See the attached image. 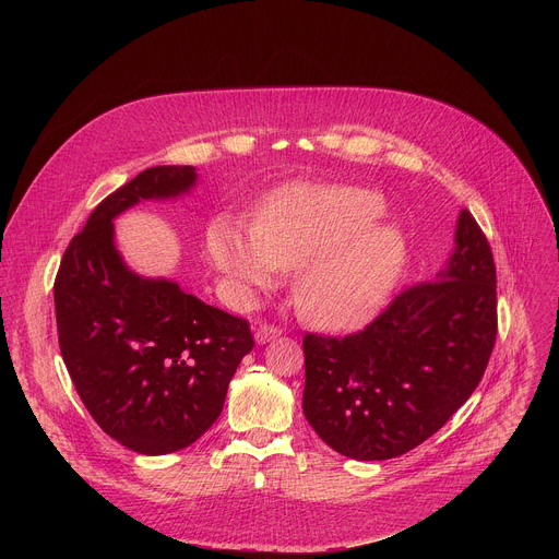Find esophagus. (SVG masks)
I'll return each instance as SVG.
<instances>
[{
    "label": "esophagus",
    "instance_id": "34e87169",
    "mask_svg": "<svg viewBox=\"0 0 559 559\" xmlns=\"http://www.w3.org/2000/svg\"><path fill=\"white\" fill-rule=\"evenodd\" d=\"M276 336H281V330L276 325H261L259 332H257V341L259 343H267V341H272Z\"/></svg>",
    "mask_w": 559,
    "mask_h": 559
}]
</instances>
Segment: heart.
<instances>
[{"mask_svg":"<svg viewBox=\"0 0 559 559\" xmlns=\"http://www.w3.org/2000/svg\"><path fill=\"white\" fill-rule=\"evenodd\" d=\"M382 214L380 197L367 190L289 186L267 199L252 234L214 221L207 250L243 296L274 285L276 270H298L294 302L302 318L345 330L371 318L409 265L407 234L378 223Z\"/></svg>","mask_w":559,"mask_h":559,"instance_id":"heart-1","label":"heart"}]
</instances>
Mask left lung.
Masks as SVG:
<instances>
[{
	"label": "left lung",
	"mask_w": 559,
	"mask_h": 559,
	"mask_svg": "<svg viewBox=\"0 0 559 559\" xmlns=\"http://www.w3.org/2000/svg\"><path fill=\"white\" fill-rule=\"evenodd\" d=\"M496 336L493 252L462 210L455 252L436 281L403 289L360 332L305 334L302 414L347 457L403 455L468 401Z\"/></svg>",
	"instance_id": "8db88e82"
}]
</instances>
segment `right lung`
Here are the masks:
<instances>
[{
	"label": "right lung",
	"instance_id": "1",
	"mask_svg": "<svg viewBox=\"0 0 559 559\" xmlns=\"http://www.w3.org/2000/svg\"><path fill=\"white\" fill-rule=\"evenodd\" d=\"M194 181L192 166L139 173L93 210L55 278L57 336L72 384L95 423L143 455L197 442L254 347L246 318L173 281L136 276L115 248L117 214L143 199L179 197Z\"/></svg>",
	"mask_w": 559,
	"mask_h": 559
}]
</instances>
